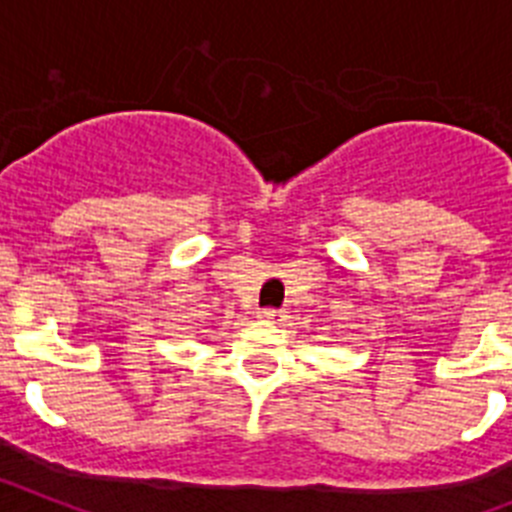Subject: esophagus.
<instances>
[{
    "label": "esophagus",
    "mask_w": 512,
    "mask_h": 512,
    "mask_svg": "<svg viewBox=\"0 0 512 512\" xmlns=\"http://www.w3.org/2000/svg\"><path fill=\"white\" fill-rule=\"evenodd\" d=\"M257 317H260L262 322H278V319H281V311H278V309H262V311H257Z\"/></svg>",
    "instance_id": "34e87169"
}]
</instances>
